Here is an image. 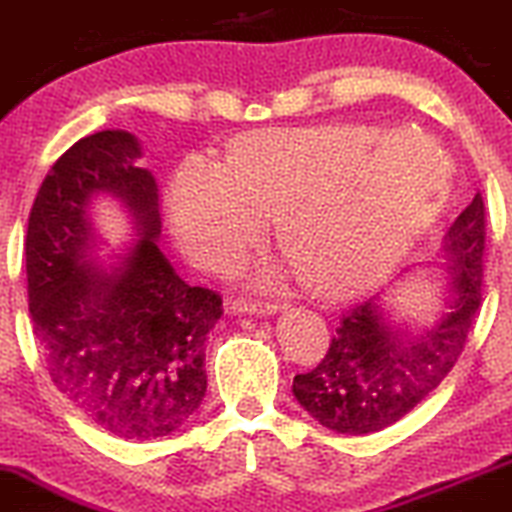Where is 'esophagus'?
I'll return each mask as SVG.
<instances>
[{"label":"esophagus","mask_w":512,"mask_h":512,"mask_svg":"<svg viewBox=\"0 0 512 512\" xmlns=\"http://www.w3.org/2000/svg\"><path fill=\"white\" fill-rule=\"evenodd\" d=\"M232 312H240V315H275V312L285 310V305L280 302H260V300H235L230 305Z\"/></svg>","instance_id":"1"}]
</instances>
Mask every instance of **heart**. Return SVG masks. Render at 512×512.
<instances>
[{"label":"heart","instance_id":"obj_1","mask_svg":"<svg viewBox=\"0 0 512 512\" xmlns=\"http://www.w3.org/2000/svg\"><path fill=\"white\" fill-rule=\"evenodd\" d=\"M450 187L428 135L360 122L262 130L222 162L192 155L170 182L172 232L202 267L227 270L277 217L302 282L347 297L380 280L428 230Z\"/></svg>","mask_w":512,"mask_h":512}]
</instances>
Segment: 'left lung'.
<instances>
[{
    "instance_id": "obj_1",
    "label": "left lung",
    "mask_w": 512,
    "mask_h": 512,
    "mask_svg": "<svg viewBox=\"0 0 512 512\" xmlns=\"http://www.w3.org/2000/svg\"><path fill=\"white\" fill-rule=\"evenodd\" d=\"M485 205L473 197L450 225L438 267L445 310L430 327L393 320L385 295L350 307L315 370L295 375L292 395L327 430L367 435L398 423L445 380L463 352L483 295Z\"/></svg>"
}]
</instances>
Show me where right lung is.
I'll use <instances>...</instances> for the list:
<instances>
[{
  "mask_svg": "<svg viewBox=\"0 0 512 512\" xmlns=\"http://www.w3.org/2000/svg\"><path fill=\"white\" fill-rule=\"evenodd\" d=\"M124 130L74 142L29 212L27 292L34 335L59 393L122 440H157L190 423L207 393L205 342L222 297L190 287L162 255L160 190ZM109 196L133 242L99 266L93 205Z\"/></svg>",
  "mask_w": 512,
  "mask_h": 512,
  "instance_id": "right-lung-1",
  "label": "right lung"
}]
</instances>
